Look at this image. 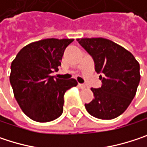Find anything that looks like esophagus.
<instances>
[{"label":"esophagus","instance_id":"34e87169","mask_svg":"<svg viewBox=\"0 0 147 147\" xmlns=\"http://www.w3.org/2000/svg\"><path fill=\"white\" fill-rule=\"evenodd\" d=\"M78 87H79L80 88H82V89L86 88V85H84V84H81V83H78Z\"/></svg>","mask_w":147,"mask_h":147}]
</instances>
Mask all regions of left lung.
I'll return each mask as SVG.
<instances>
[{"label":"left lung","instance_id":"8db88e82","mask_svg":"<svg viewBox=\"0 0 147 147\" xmlns=\"http://www.w3.org/2000/svg\"><path fill=\"white\" fill-rule=\"evenodd\" d=\"M77 42L93 57L102 86L91 88L94 98L85 104L88 112L100 119H113L123 114L134 98L140 80V64L132 53L102 38H78Z\"/></svg>","mask_w":147,"mask_h":147}]
</instances>
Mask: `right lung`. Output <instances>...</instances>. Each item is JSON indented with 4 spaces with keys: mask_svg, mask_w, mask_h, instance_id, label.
Listing matches in <instances>:
<instances>
[{
    "mask_svg": "<svg viewBox=\"0 0 147 147\" xmlns=\"http://www.w3.org/2000/svg\"><path fill=\"white\" fill-rule=\"evenodd\" d=\"M74 39L48 38L24 47L11 65L10 82L15 99L30 119L47 123L63 112L64 95L77 85L76 79L54 78L66 47Z\"/></svg>",
    "mask_w": 147,
    "mask_h": 147,
    "instance_id": "right-lung-1",
    "label": "right lung"
}]
</instances>
